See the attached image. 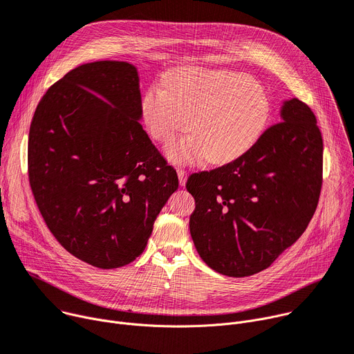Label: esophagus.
<instances>
[{"label":"esophagus","mask_w":354,"mask_h":354,"mask_svg":"<svg viewBox=\"0 0 354 354\" xmlns=\"http://www.w3.org/2000/svg\"><path fill=\"white\" fill-rule=\"evenodd\" d=\"M176 172H178L180 186H185V183H186V171L183 168H176Z\"/></svg>","instance_id":"esophagus-1"}]
</instances>
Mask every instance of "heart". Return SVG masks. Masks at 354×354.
Instances as JSON below:
<instances>
[{
    "mask_svg": "<svg viewBox=\"0 0 354 354\" xmlns=\"http://www.w3.org/2000/svg\"><path fill=\"white\" fill-rule=\"evenodd\" d=\"M141 113L158 142L171 141L192 124L194 134L167 147L175 162L206 156L210 164H226L259 141L271 102L264 87L245 73L183 68L168 76L167 86L152 84L145 91Z\"/></svg>",
    "mask_w": 354,
    "mask_h": 354,
    "instance_id": "1",
    "label": "heart"
}]
</instances>
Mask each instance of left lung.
Returning a JSON list of instances; mask_svg holds the SVG:
<instances>
[{
	"mask_svg": "<svg viewBox=\"0 0 354 354\" xmlns=\"http://www.w3.org/2000/svg\"><path fill=\"white\" fill-rule=\"evenodd\" d=\"M281 118L237 159L187 178L196 203L192 240L201 259L223 275L268 268L302 236L316 210L324 169L316 117L291 99Z\"/></svg>",
	"mask_w": 354,
	"mask_h": 354,
	"instance_id": "left-lung-1",
	"label": "left lung"
}]
</instances>
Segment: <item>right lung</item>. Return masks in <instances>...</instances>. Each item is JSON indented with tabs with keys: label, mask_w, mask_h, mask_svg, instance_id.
<instances>
[{
	"label": "right lung",
	"mask_w": 354,
	"mask_h": 354,
	"mask_svg": "<svg viewBox=\"0 0 354 354\" xmlns=\"http://www.w3.org/2000/svg\"><path fill=\"white\" fill-rule=\"evenodd\" d=\"M141 117L136 66L100 60L52 84L30 122L28 175L38 209L62 247L93 267L134 261L179 185Z\"/></svg>",
	"instance_id": "1"
}]
</instances>
